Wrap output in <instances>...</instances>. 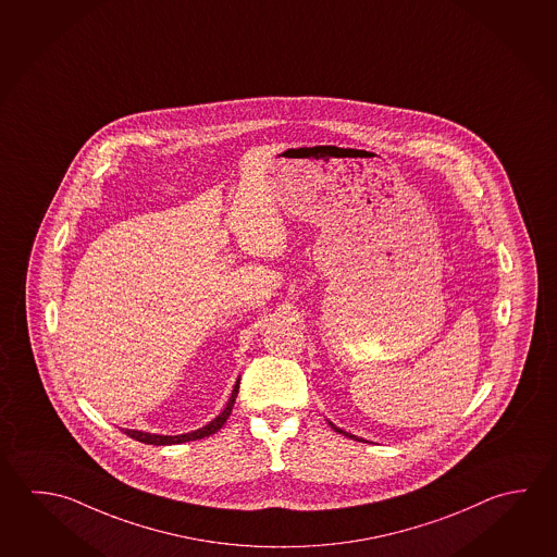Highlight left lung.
<instances>
[{"mask_svg": "<svg viewBox=\"0 0 557 557\" xmlns=\"http://www.w3.org/2000/svg\"><path fill=\"white\" fill-rule=\"evenodd\" d=\"M330 425H332V428H334L335 432H339V434L347 435V437H351V440H357V442H361V440H359V437H355V435L347 434V432H344V430H339V428H337V425L332 424V422H330Z\"/></svg>", "mask_w": 557, "mask_h": 557, "instance_id": "1", "label": "left lung"}]
</instances>
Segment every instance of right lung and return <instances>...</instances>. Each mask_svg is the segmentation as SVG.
Masks as SVG:
<instances>
[{
	"mask_svg": "<svg viewBox=\"0 0 557 557\" xmlns=\"http://www.w3.org/2000/svg\"><path fill=\"white\" fill-rule=\"evenodd\" d=\"M237 393H239V383L235 385L233 388L232 398H230V403L227 406L223 408L222 414L218 416L215 420H212L210 424L203 425L200 430H196V432H190V434L183 435H157V434H145V432H137V430H125V434L133 437V440H137V442H141V444L149 445H172V444H184V442H194V440H202V437H208V435L215 434L223 424H225V420L230 418L233 410V403H235V398H237Z\"/></svg>",
	"mask_w": 557,
	"mask_h": 557,
	"instance_id": "add662e5",
	"label": "right lung"
}]
</instances>
